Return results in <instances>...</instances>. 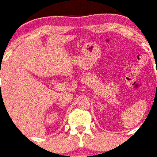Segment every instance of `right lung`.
<instances>
[{
    "mask_svg": "<svg viewBox=\"0 0 157 157\" xmlns=\"http://www.w3.org/2000/svg\"><path fill=\"white\" fill-rule=\"evenodd\" d=\"M0 85H1V84H0Z\"/></svg>",
    "mask_w": 157,
    "mask_h": 157,
    "instance_id": "right-lung-1",
    "label": "right lung"
}]
</instances>
